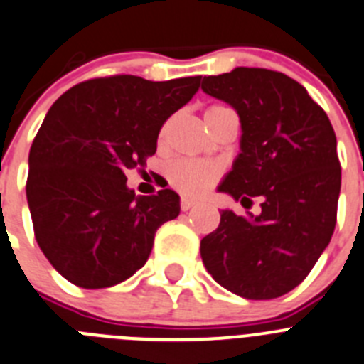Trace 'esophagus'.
<instances>
[{"label":"esophagus","mask_w":364,"mask_h":364,"mask_svg":"<svg viewBox=\"0 0 364 364\" xmlns=\"http://www.w3.org/2000/svg\"><path fill=\"white\" fill-rule=\"evenodd\" d=\"M179 205H181V210H183V212H186V210H190V208H194V206L198 205V203H196L194 199L183 198V199H181V203H179Z\"/></svg>","instance_id":"34e87169"}]
</instances>
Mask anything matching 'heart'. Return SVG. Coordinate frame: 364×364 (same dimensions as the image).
<instances>
[{
  "label": "heart",
  "mask_w": 364,
  "mask_h": 364,
  "mask_svg": "<svg viewBox=\"0 0 364 364\" xmlns=\"http://www.w3.org/2000/svg\"><path fill=\"white\" fill-rule=\"evenodd\" d=\"M223 110V107H210L206 114ZM205 114V116H206ZM168 183L185 196H203L221 178V168L215 163L199 161V159H178L166 168Z\"/></svg>",
  "instance_id": "obj_1"
}]
</instances>
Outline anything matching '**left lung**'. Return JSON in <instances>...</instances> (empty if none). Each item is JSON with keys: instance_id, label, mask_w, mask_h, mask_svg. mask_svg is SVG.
<instances>
[{"instance_id": "8db88e82", "label": "left lung", "mask_w": 364, "mask_h": 364, "mask_svg": "<svg viewBox=\"0 0 364 364\" xmlns=\"http://www.w3.org/2000/svg\"><path fill=\"white\" fill-rule=\"evenodd\" d=\"M203 92L241 119V152L219 185L235 201L261 198V214L221 212L201 239L205 268L245 299H274L309 276L337 219L341 165L328 116L306 88L281 72L237 67L205 76Z\"/></svg>"}]
</instances>
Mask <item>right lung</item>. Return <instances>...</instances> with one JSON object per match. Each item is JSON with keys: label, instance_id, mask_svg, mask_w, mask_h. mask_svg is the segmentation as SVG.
Returning a JSON list of instances; mask_svg holds the SVG:
<instances>
[{"label": "right lung", "instance_id": "1", "mask_svg": "<svg viewBox=\"0 0 364 364\" xmlns=\"http://www.w3.org/2000/svg\"><path fill=\"white\" fill-rule=\"evenodd\" d=\"M199 81L94 77L52 105L31 146L27 201L36 241L65 279L81 288L129 279L149 259L156 230L178 218L174 190L136 196L125 170L156 154L163 123Z\"/></svg>", "mask_w": 364, "mask_h": 364}]
</instances>
